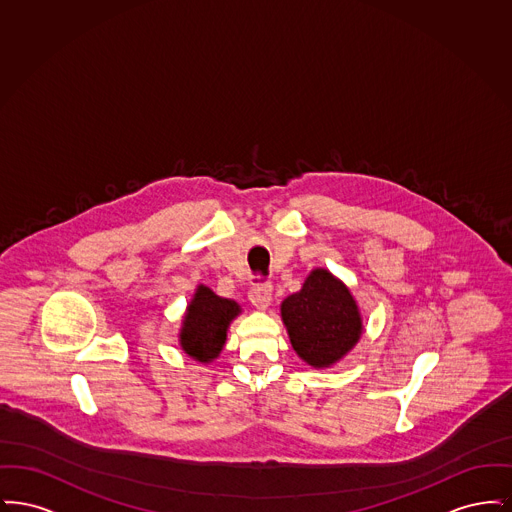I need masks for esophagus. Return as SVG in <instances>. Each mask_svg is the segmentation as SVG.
Returning a JSON list of instances; mask_svg holds the SVG:
<instances>
[{
  "instance_id": "34e87169",
  "label": "esophagus",
  "mask_w": 512,
  "mask_h": 512,
  "mask_svg": "<svg viewBox=\"0 0 512 512\" xmlns=\"http://www.w3.org/2000/svg\"><path fill=\"white\" fill-rule=\"evenodd\" d=\"M272 299V286L268 282H257L251 286L249 290V301L257 307V309H267Z\"/></svg>"
}]
</instances>
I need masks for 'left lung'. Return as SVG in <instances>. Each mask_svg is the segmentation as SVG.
<instances>
[{
  "label": "left lung",
  "mask_w": 512,
  "mask_h": 512,
  "mask_svg": "<svg viewBox=\"0 0 512 512\" xmlns=\"http://www.w3.org/2000/svg\"><path fill=\"white\" fill-rule=\"evenodd\" d=\"M282 318L297 355L330 366L359 341L363 324L355 299L328 270H313L303 288L284 299Z\"/></svg>",
  "instance_id": "1"
}]
</instances>
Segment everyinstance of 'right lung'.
I'll return each mask as SVG.
<instances>
[{"label": "right lung", "instance_id": "1", "mask_svg": "<svg viewBox=\"0 0 512 512\" xmlns=\"http://www.w3.org/2000/svg\"><path fill=\"white\" fill-rule=\"evenodd\" d=\"M238 313L240 307L236 301L222 299L209 288L199 286L180 332L182 349L201 363L219 357L226 341V328Z\"/></svg>", "mask_w": 512, "mask_h": 512}]
</instances>
